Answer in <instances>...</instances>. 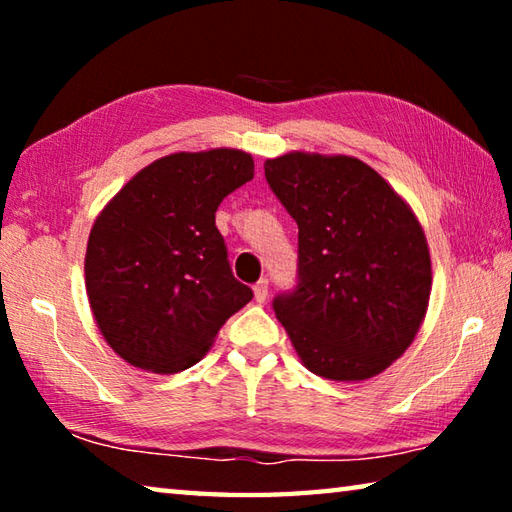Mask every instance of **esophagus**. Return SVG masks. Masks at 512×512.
<instances>
[{
	"mask_svg": "<svg viewBox=\"0 0 512 512\" xmlns=\"http://www.w3.org/2000/svg\"><path fill=\"white\" fill-rule=\"evenodd\" d=\"M253 293H255V300L257 302H266V298H268V282L266 280H259L255 287H253Z\"/></svg>",
	"mask_w": 512,
	"mask_h": 512,
	"instance_id": "1",
	"label": "esophagus"
}]
</instances>
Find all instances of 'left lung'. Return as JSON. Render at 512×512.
I'll return each instance as SVG.
<instances>
[{"mask_svg": "<svg viewBox=\"0 0 512 512\" xmlns=\"http://www.w3.org/2000/svg\"><path fill=\"white\" fill-rule=\"evenodd\" d=\"M266 180L298 223V287L273 300L293 350L329 381H366L413 343L431 255L411 205L352 155L289 151Z\"/></svg>", "mask_w": 512, "mask_h": 512, "instance_id": "left-lung-1", "label": "left lung"}]
</instances>
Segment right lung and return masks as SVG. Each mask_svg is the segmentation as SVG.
<instances>
[{
    "label": "right lung",
    "instance_id": "obj_1",
    "mask_svg": "<svg viewBox=\"0 0 512 512\" xmlns=\"http://www.w3.org/2000/svg\"><path fill=\"white\" fill-rule=\"evenodd\" d=\"M255 176L241 149L171 153L137 171L92 223L85 291L121 359L155 375L192 368L253 298L232 275L214 214Z\"/></svg>",
    "mask_w": 512,
    "mask_h": 512
}]
</instances>
